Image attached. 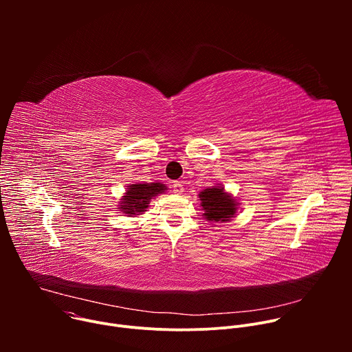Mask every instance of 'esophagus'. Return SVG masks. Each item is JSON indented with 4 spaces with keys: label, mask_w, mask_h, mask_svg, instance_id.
<instances>
[{
    "label": "esophagus",
    "mask_w": 352,
    "mask_h": 352,
    "mask_svg": "<svg viewBox=\"0 0 352 352\" xmlns=\"http://www.w3.org/2000/svg\"><path fill=\"white\" fill-rule=\"evenodd\" d=\"M173 190H174V193H178V195H179V193H182V192H184V186H182V184H181V182H178V181H177V182H174V184H173Z\"/></svg>",
    "instance_id": "obj_1"
}]
</instances>
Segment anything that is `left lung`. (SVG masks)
<instances>
[{"mask_svg":"<svg viewBox=\"0 0 352 352\" xmlns=\"http://www.w3.org/2000/svg\"><path fill=\"white\" fill-rule=\"evenodd\" d=\"M205 220L208 221H230L235 216L238 204L231 193H227L223 186H212L199 193Z\"/></svg>","mask_w":352,"mask_h":352,"instance_id":"left-lung-1","label":"left lung"}]
</instances>
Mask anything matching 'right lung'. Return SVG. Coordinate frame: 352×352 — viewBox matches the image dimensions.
<instances>
[{"mask_svg": "<svg viewBox=\"0 0 352 352\" xmlns=\"http://www.w3.org/2000/svg\"><path fill=\"white\" fill-rule=\"evenodd\" d=\"M167 190V186L160 182L152 184H132L126 188L125 196H122L118 209L128 216H139L148 208L150 199Z\"/></svg>", "mask_w": 352, "mask_h": 352, "instance_id": "add662e5", "label": "right lung"}]
</instances>
